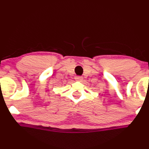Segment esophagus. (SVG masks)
Wrapping results in <instances>:
<instances>
[{
    "label": "esophagus",
    "instance_id": "34e87169",
    "mask_svg": "<svg viewBox=\"0 0 149 149\" xmlns=\"http://www.w3.org/2000/svg\"><path fill=\"white\" fill-rule=\"evenodd\" d=\"M75 80L77 81H81L84 79V77L82 76H75Z\"/></svg>",
    "mask_w": 149,
    "mask_h": 149
}]
</instances>
